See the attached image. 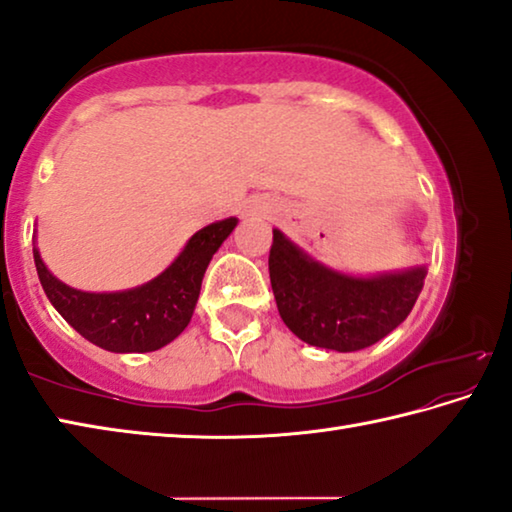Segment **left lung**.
I'll return each instance as SVG.
<instances>
[{"instance_id": "8db88e82", "label": "left lung", "mask_w": 512, "mask_h": 512, "mask_svg": "<svg viewBox=\"0 0 512 512\" xmlns=\"http://www.w3.org/2000/svg\"><path fill=\"white\" fill-rule=\"evenodd\" d=\"M268 273L277 311L300 341L357 352L384 339L411 314L427 266L370 277L345 275L316 262L273 230Z\"/></svg>"}]
</instances>
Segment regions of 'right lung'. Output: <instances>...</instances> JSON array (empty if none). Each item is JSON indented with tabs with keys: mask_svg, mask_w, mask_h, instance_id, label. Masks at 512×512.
Here are the masks:
<instances>
[{
	"mask_svg": "<svg viewBox=\"0 0 512 512\" xmlns=\"http://www.w3.org/2000/svg\"><path fill=\"white\" fill-rule=\"evenodd\" d=\"M237 223L230 216L205 225L158 277L126 291L88 293L67 287L51 275L36 246L33 262L49 302L83 339L108 352H153L189 325L205 268Z\"/></svg>",
	"mask_w": 512,
	"mask_h": 512,
	"instance_id": "add662e5",
	"label": "right lung"
}]
</instances>
